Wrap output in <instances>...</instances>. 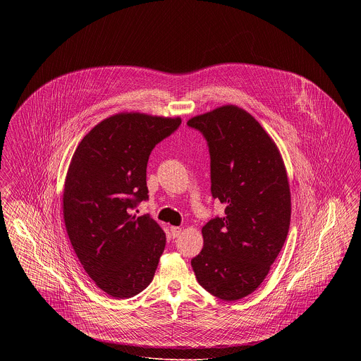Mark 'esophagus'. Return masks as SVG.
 <instances>
[{"label": "esophagus", "instance_id": "1", "mask_svg": "<svg viewBox=\"0 0 361 361\" xmlns=\"http://www.w3.org/2000/svg\"><path fill=\"white\" fill-rule=\"evenodd\" d=\"M181 227H176V226H172L171 227V233H172L173 238H177V237H180V234H181Z\"/></svg>", "mask_w": 361, "mask_h": 361}]
</instances>
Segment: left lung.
Here are the masks:
<instances>
[{
	"mask_svg": "<svg viewBox=\"0 0 361 361\" xmlns=\"http://www.w3.org/2000/svg\"><path fill=\"white\" fill-rule=\"evenodd\" d=\"M206 137L211 193L224 206L202 228L204 246L190 264L199 284L224 300H238L268 275L290 228L291 192L272 137L250 114L224 105L189 119Z\"/></svg>",
	"mask_w": 361,
	"mask_h": 361,
	"instance_id": "obj_1",
	"label": "left lung"
}]
</instances>
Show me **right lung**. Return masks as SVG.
I'll list each match as a JSON object with an SVG mask.
<instances>
[{"label":"right lung","mask_w":361,"mask_h":361,"mask_svg":"<svg viewBox=\"0 0 361 361\" xmlns=\"http://www.w3.org/2000/svg\"><path fill=\"white\" fill-rule=\"evenodd\" d=\"M180 118L123 112L94 126L77 146L63 189V219L86 274L108 295L127 299L153 280L166 235L149 214L147 161Z\"/></svg>","instance_id":"add662e5"}]
</instances>
